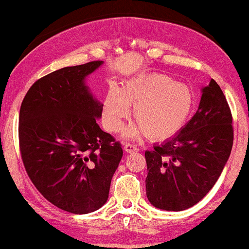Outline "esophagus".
<instances>
[{
  "label": "esophagus",
  "mask_w": 249,
  "mask_h": 249,
  "mask_svg": "<svg viewBox=\"0 0 249 249\" xmlns=\"http://www.w3.org/2000/svg\"><path fill=\"white\" fill-rule=\"evenodd\" d=\"M124 152H127V153H136V152H138V148L136 147L135 145L129 144V142L124 146Z\"/></svg>",
  "instance_id": "esophagus-1"
}]
</instances>
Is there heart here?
Listing matches in <instances>:
<instances>
[{"label":"heart","instance_id":"heart-1","mask_svg":"<svg viewBox=\"0 0 249 249\" xmlns=\"http://www.w3.org/2000/svg\"><path fill=\"white\" fill-rule=\"evenodd\" d=\"M195 105L193 90L185 84L162 73L136 77L121 89L111 86L103 102L102 119L108 131H119L134 107L136 124L127 129V137L145 134L149 141L173 137L188 121Z\"/></svg>","mask_w":249,"mask_h":249}]
</instances>
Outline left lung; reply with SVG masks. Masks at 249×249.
Wrapping results in <instances>:
<instances>
[{
    "instance_id": "1",
    "label": "left lung",
    "mask_w": 249,
    "mask_h": 249,
    "mask_svg": "<svg viewBox=\"0 0 249 249\" xmlns=\"http://www.w3.org/2000/svg\"><path fill=\"white\" fill-rule=\"evenodd\" d=\"M233 144L232 115L214 79L202 88L198 110L175 137L145 152L146 195L160 210L183 211L212 189Z\"/></svg>"
}]
</instances>
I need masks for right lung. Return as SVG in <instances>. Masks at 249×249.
Returning <instances> with one entry per match:
<instances>
[{"label":"right lung","instance_id":"add662e5","mask_svg":"<svg viewBox=\"0 0 249 249\" xmlns=\"http://www.w3.org/2000/svg\"><path fill=\"white\" fill-rule=\"evenodd\" d=\"M102 64L91 61L46 74L29 88L20 107L19 146L27 175L49 202L73 214L107 203L124 154L120 142L97 124L103 104L85 83Z\"/></svg>","mask_w":249,"mask_h":249}]
</instances>
